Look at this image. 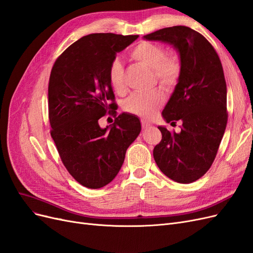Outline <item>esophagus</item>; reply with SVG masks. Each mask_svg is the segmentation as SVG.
Wrapping results in <instances>:
<instances>
[{"label":"esophagus","instance_id":"esophagus-1","mask_svg":"<svg viewBox=\"0 0 253 253\" xmlns=\"http://www.w3.org/2000/svg\"><path fill=\"white\" fill-rule=\"evenodd\" d=\"M152 125L150 124V122H148V121H145V120H141V127L142 128H148V127H150Z\"/></svg>","mask_w":253,"mask_h":253}]
</instances>
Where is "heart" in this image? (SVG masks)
Instances as JSON below:
<instances>
[{"instance_id":"1","label":"heart","mask_w":253,"mask_h":253,"mask_svg":"<svg viewBox=\"0 0 253 253\" xmlns=\"http://www.w3.org/2000/svg\"><path fill=\"white\" fill-rule=\"evenodd\" d=\"M128 57L136 62L148 66L154 72L156 80L165 87L177 82L181 73V62L177 53L166 52L163 45L142 41L128 51ZM109 82L115 93L125 91V70L118 59L112 61L108 71ZM164 102V94L154 89L148 94H133L124 103V109L140 117H151Z\"/></svg>"}]
</instances>
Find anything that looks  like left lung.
<instances>
[{
	"mask_svg": "<svg viewBox=\"0 0 253 253\" xmlns=\"http://www.w3.org/2000/svg\"><path fill=\"white\" fill-rule=\"evenodd\" d=\"M144 40L170 44L179 53L181 73L163 111L169 124L182 122L180 133L158 126L163 138L153 150L166 176L179 183L201 178L210 169L227 126V85L215 49L187 26L159 29Z\"/></svg>",
	"mask_w": 253,
	"mask_h": 253,
	"instance_id": "1",
	"label": "left lung"
}]
</instances>
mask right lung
Listing matches in <instances>:
<instances>
[{
  "instance_id": "add662e5",
  "label": "right lung",
  "mask_w": 253,
  "mask_h": 253,
  "mask_svg": "<svg viewBox=\"0 0 253 253\" xmlns=\"http://www.w3.org/2000/svg\"><path fill=\"white\" fill-rule=\"evenodd\" d=\"M138 36L90 34L68 46L56 60L48 83L50 135L66 170L80 185L99 189L110 183L139 135V118L122 113L101 128L106 113L116 115L108 71L116 53Z\"/></svg>"
}]
</instances>
